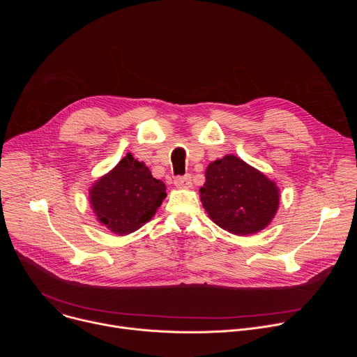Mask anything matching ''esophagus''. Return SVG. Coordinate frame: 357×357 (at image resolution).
<instances>
[{
  "mask_svg": "<svg viewBox=\"0 0 357 357\" xmlns=\"http://www.w3.org/2000/svg\"><path fill=\"white\" fill-rule=\"evenodd\" d=\"M174 185H175L176 188H185V189H188V188L192 186V176H190L189 174H186V175H183V176H176V178L174 179Z\"/></svg>",
  "mask_w": 357,
  "mask_h": 357,
  "instance_id": "obj_1",
  "label": "esophagus"
}]
</instances>
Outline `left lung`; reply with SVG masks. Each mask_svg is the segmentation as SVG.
I'll return each mask as SVG.
<instances>
[{
    "mask_svg": "<svg viewBox=\"0 0 357 357\" xmlns=\"http://www.w3.org/2000/svg\"><path fill=\"white\" fill-rule=\"evenodd\" d=\"M200 200L219 227L247 236L268 226L278 209L280 193L260 171L226 155L209 164Z\"/></svg>",
    "mask_w": 357,
    "mask_h": 357,
    "instance_id": "obj_1",
    "label": "left lung"
}]
</instances>
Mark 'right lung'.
<instances>
[{
  "mask_svg": "<svg viewBox=\"0 0 357 357\" xmlns=\"http://www.w3.org/2000/svg\"><path fill=\"white\" fill-rule=\"evenodd\" d=\"M165 183L144 162L127 154L90 189V203L100 223L116 234H128L151 220L167 196Z\"/></svg>",
  "mask_w": 357,
  "mask_h": 357,
  "instance_id": "add662e5",
  "label": "right lung"
}]
</instances>
